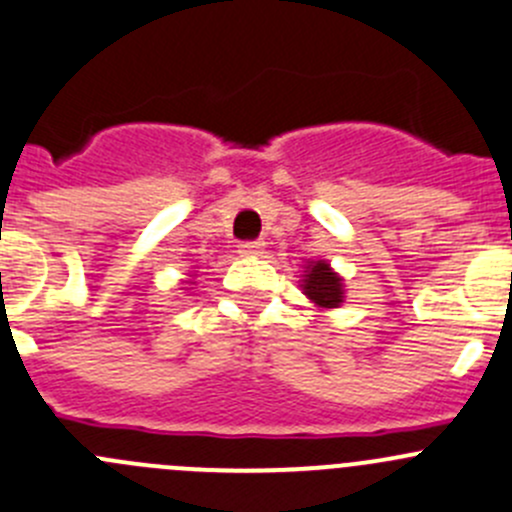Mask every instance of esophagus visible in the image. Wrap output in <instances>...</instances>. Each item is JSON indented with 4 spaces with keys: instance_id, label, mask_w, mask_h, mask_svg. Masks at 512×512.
<instances>
[{
    "instance_id": "obj_1",
    "label": "esophagus",
    "mask_w": 512,
    "mask_h": 512,
    "mask_svg": "<svg viewBox=\"0 0 512 512\" xmlns=\"http://www.w3.org/2000/svg\"><path fill=\"white\" fill-rule=\"evenodd\" d=\"M262 252H265V242H262V240L240 242V255L255 257V255H262Z\"/></svg>"
}]
</instances>
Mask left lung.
<instances>
[{"mask_svg": "<svg viewBox=\"0 0 512 512\" xmlns=\"http://www.w3.org/2000/svg\"><path fill=\"white\" fill-rule=\"evenodd\" d=\"M302 290H305V295L320 307H337L342 302V280L330 270L327 262L307 265Z\"/></svg>", "mask_w": 512, "mask_h": 512, "instance_id": "obj_1", "label": "left lung"}]
</instances>
